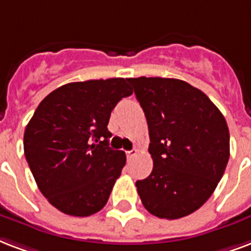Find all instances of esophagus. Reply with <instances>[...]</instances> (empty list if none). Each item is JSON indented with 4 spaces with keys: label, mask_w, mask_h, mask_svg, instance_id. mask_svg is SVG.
Listing matches in <instances>:
<instances>
[{
    "label": "esophagus",
    "mask_w": 251,
    "mask_h": 251,
    "mask_svg": "<svg viewBox=\"0 0 251 251\" xmlns=\"http://www.w3.org/2000/svg\"><path fill=\"white\" fill-rule=\"evenodd\" d=\"M135 155H137V150L126 151V156H127V159H131V158H134Z\"/></svg>",
    "instance_id": "obj_1"
}]
</instances>
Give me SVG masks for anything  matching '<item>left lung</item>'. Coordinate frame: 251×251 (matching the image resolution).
Wrapping results in <instances>:
<instances>
[{"mask_svg":"<svg viewBox=\"0 0 251 251\" xmlns=\"http://www.w3.org/2000/svg\"><path fill=\"white\" fill-rule=\"evenodd\" d=\"M149 125L154 167L135 183L143 206L159 219H181L213 194L229 160V129L208 96L183 80L127 79Z\"/></svg>","mask_w":251,"mask_h":251,"instance_id":"8db88e82","label":"left lung"}]
</instances>
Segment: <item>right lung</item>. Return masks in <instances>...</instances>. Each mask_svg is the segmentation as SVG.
I'll return each instance as SVG.
<instances>
[{
	"label": "right lung",
	"mask_w": 251,
	"mask_h": 251,
	"mask_svg": "<svg viewBox=\"0 0 251 251\" xmlns=\"http://www.w3.org/2000/svg\"><path fill=\"white\" fill-rule=\"evenodd\" d=\"M133 93L126 79L88 80L46 96L26 126L25 156L38 188L63 213L87 217L108 202L126 163L109 147L110 113Z\"/></svg>",
	"instance_id": "right-lung-1"
}]
</instances>
